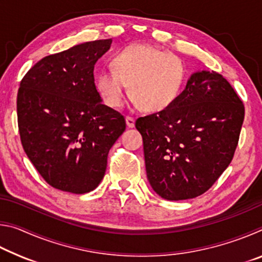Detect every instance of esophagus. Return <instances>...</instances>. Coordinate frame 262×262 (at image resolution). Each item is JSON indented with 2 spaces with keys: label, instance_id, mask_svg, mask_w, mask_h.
I'll list each match as a JSON object with an SVG mask.
<instances>
[{
  "label": "esophagus",
  "instance_id": "1",
  "mask_svg": "<svg viewBox=\"0 0 262 262\" xmlns=\"http://www.w3.org/2000/svg\"><path fill=\"white\" fill-rule=\"evenodd\" d=\"M126 123L128 128L135 127V119L133 117H126Z\"/></svg>",
  "mask_w": 262,
  "mask_h": 262
}]
</instances>
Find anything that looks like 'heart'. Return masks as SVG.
Segmentation results:
<instances>
[{
    "label": "heart",
    "instance_id": "1",
    "mask_svg": "<svg viewBox=\"0 0 262 262\" xmlns=\"http://www.w3.org/2000/svg\"><path fill=\"white\" fill-rule=\"evenodd\" d=\"M185 78V64L179 56L155 47L133 45L113 56L112 68L100 70L96 86L104 103L118 108L125 101L129 85L136 105L145 112L157 113L176 103Z\"/></svg>",
    "mask_w": 262,
    "mask_h": 262
}]
</instances>
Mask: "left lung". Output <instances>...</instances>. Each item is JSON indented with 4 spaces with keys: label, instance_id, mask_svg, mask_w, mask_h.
<instances>
[{
    "label": "left lung",
    "instance_id": "obj_1",
    "mask_svg": "<svg viewBox=\"0 0 262 262\" xmlns=\"http://www.w3.org/2000/svg\"><path fill=\"white\" fill-rule=\"evenodd\" d=\"M245 115L233 88L216 72L194 73L176 103L141 117L147 177L165 200L207 192L231 163Z\"/></svg>",
    "mask_w": 262,
    "mask_h": 262
}]
</instances>
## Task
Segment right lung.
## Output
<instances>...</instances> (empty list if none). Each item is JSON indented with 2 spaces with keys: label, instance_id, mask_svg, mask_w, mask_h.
I'll list each match as a JSON object with an SVG mask.
<instances>
[{
  "label": "right lung",
  "instance_id": "1",
  "mask_svg": "<svg viewBox=\"0 0 262 262\" xmlns=\"http://www.w3.org/2000/svg\"><path fill=\"white\" fill-rule=\"evenodd\" d=\"M112 39L45 56L20 82L17 118L21 145L48 185L74 194L104 178L110 149L126 129L123 115L101 103L94 69Z\"/></svg>",
  "mask_w": 262,
  "mask_h": 262
}]
</instances>
